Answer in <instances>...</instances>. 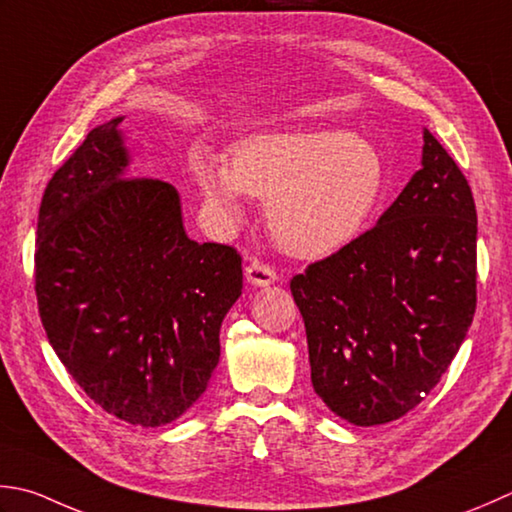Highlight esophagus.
Returning a JSON list of instances; mask_svg holds the SVG:
<instances>
[{
  "label": "esophagus",
  "instance_id": "obj_1",
  "mask_svg": "<svg viewBox=\"0 0 512 512\" xmlns=\"http://www.w3.org/2000/svg\"><path fill=\"white\" fill-rule=\"evenodd\" d=\"M246 279H248V284H253V286H268V284L277 282V273L273 266H268L264 262H259V259H255V262H250L246 266Z\"/></svg>",
  "mask_w": 512,
  "mask_h": 512
}]
</instances>
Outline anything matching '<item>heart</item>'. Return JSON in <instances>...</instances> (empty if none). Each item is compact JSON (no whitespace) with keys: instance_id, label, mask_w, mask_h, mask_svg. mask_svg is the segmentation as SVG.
<instances>
[{"instance_id":"obj_1","label":"heart","mask_w":512,"mask_h":512,"mask_svg":"<svg viewBox=\"0 0 512 512\" xmlns=\"http://www.w3.org/2000/svg\"><path fill=\"white\" fill-rule=\"evenodd\" d=\"M195 177L226 222L242 215L246 190L268 195L270 233L299 257H324L353 242L388 186L379 148L335 128L246 137L233 150V166L199 153Z\"/></svg>"}]
</instances>
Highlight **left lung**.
<instances>
[{
	"mask_svg": "<svg viewBox=\"0 0 512 512\" xmlns=\"http://www.w3.org/2000/svg\"><path fill=\"white\" fill-rule=\"evenodd\" d=\"M310 379L355 426L404 417L453 362L477 308L468 179L424 130V159L379 222L290 279Z\"/></svg>",
	"mask_w": 512,
	"mask_h": 512,
	"instance_id": "8db88e82",
	"label": "left lung"
}]
</instances>
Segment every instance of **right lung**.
Returning a JSON list of instances; mask_svg holds the SVG:
<instances>
[{"instance_id":"right-lung-1","label":"right lung","mask_w":512,"mask_h":512,"mask_svg":"<svg viewBox=\"0 0 512 512\" xmlns=\"http://www.w3.org/2000/svg\"><path fill=\"white\" fill-rule=\"evenodd\" d=\"M119 122L90 130L50 177L35 295L79 388L108 415L153 428L206 390L244 275L233 246L188 239L173 184L126 177Z\"/></svg>"}]
</instances>
